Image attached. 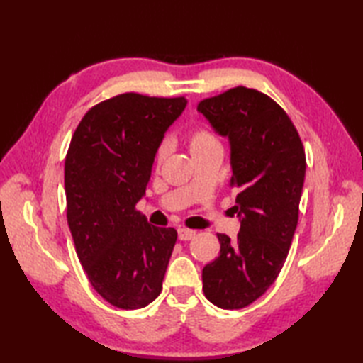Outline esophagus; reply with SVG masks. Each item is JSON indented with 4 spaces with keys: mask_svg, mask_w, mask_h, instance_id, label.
Instances as JSON below:
<instances>
[{
    "mask_svg": "<svg viewBox=\"0 0 363 363\" xmlns=\"http://www.w3.org/2000/svg\"><path fill=\"white\" fill-rule=\"evenodd\" d=\"M195 234H196L195 230H191V229H186V228L177 229V237H179V240H182V242H187V240H190V238H194Z\"/></svg>",
    "mask_w": 363,
    "mask_h": 363,
    "instance_id": "1",
    "label": "esophagus"
}]
</instances>
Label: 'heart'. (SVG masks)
<instances>
[{
    "mask_svg": "<svg viewBox=\"0 0 363 363\" xmlns=\"http://www.w3.org/2000/svg\"><path fill=\"white\" fill-rule=\"evenodd\" d=\"M189 142H190L191 154L207 150V148H211V146H215V145H220L218 138L215 137L212 130L207 129V128H196L195 130H191V134L189 137ZM167 151H168V146L165 143L160 145V148L157 151V160L159 162L167 156Z\"/></svg>",
    "mask_w": 363,
    "mask_h": 363,
    "instance_id": "1",
    "label": "heart"
}]
</instances>
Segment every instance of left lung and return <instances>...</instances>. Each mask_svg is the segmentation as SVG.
Returning <instances> with one entry per match:
<instances>
[{"instance_id":"obj_1","label":"left lung","mask_w":363,"mask_h":363,"mask_svg":"<svg viewBox=\"0 0 363 363\" xmlns=\"http://www.w3.org/2000/svg\"><path fill=\"white\" fill-rule=\"evenodd\" d=\"M198 112L228 138L237 240L218 234L220 256L203 268L206 298L220 309H243L272 287L298 225L306 177L303 143L272 98L246 87L207 98Z\"/></svg>"}]
</instances>
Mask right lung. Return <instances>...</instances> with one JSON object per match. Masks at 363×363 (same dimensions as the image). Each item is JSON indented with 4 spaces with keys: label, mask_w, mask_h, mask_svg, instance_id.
I'll list each match as a JSON object with an SVG mask.
<instances>
[{
    "label": "right lung",
    "mask_w": 363,
    "mask_h": 363,
    "mask_svg": "<svg viewBox=\"0 0 363 363\" xmlns=\"http://www.w3.org/2000/svg\"><path fill=\"white\" fill-rule=\"evenodd\" d=\"M187 99L123 94L96 104L65 157L67 220L89 281L107 303L135 311L159 296L177 233L151 226L145 196L165 133Z\"/></svg>",
    "instance_id": "1"
}]
</instances>
